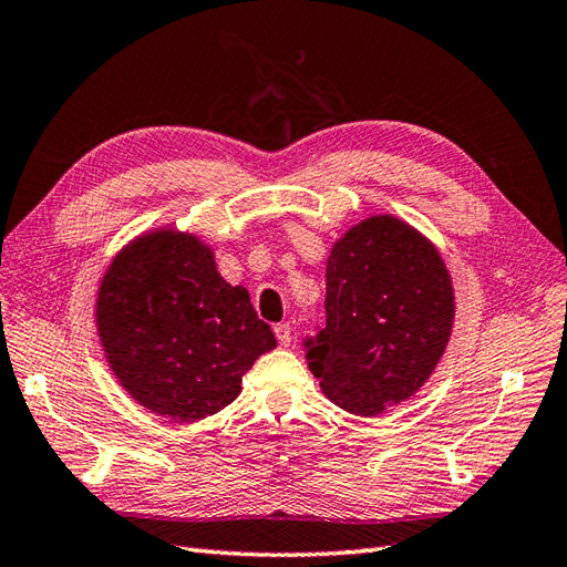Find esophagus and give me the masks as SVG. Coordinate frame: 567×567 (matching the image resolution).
Wrapping results in <instances>:
<instances>
[{"mask_svg":"<svg viewBox=\"0 0 567 567\" xmlns=\"http://www.w3.org/2000/svg\"><path fill=\"white\" fill-rule=\"evenodd\" d=\"M274 333H277V340L281 348H288L290 340H293V336H290V323H277L274 326Z\"/></svg>","mask_w":567,"mask_h":567,"instance_id":"1","label":"esophagus"}]
</instances>
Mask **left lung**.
<instances>
[{"label": "left lung", "mask_w": 567, "mask_h": 567, "mask_svg": "<svg viewBox=\"0 0 567 567\" xmlns=\"http://www.w3.org/2000/svg\"><path fill=\"white\" fill-rule=\"evenodd\" d=\"M454 312L435 244L400 217H367L326 260V326L305 340L307 367L333 404L375 416L431 379Z\"/></svg>", "instance_id": "1"}]
</instances>
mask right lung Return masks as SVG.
I'll list each match as a JSON object with an SVG mask.
<instances>
[{
	"label": "right lung",
	"instance_id": "obj_1",
	"mask_svg": "<svg viewBox=\"0 0 567 567\" xmlns=\"http://www.w3.org/2000/svg\"><path fill=\"white\" fill-rule=\"evenodd\" d=\"M96 331L130 398L175 423L217 414L277 348L244 286L219 277L198 236L161 227L120 250L96 293Z\"/></svg>",
	"mask_w": 567,
	"mask_h": 567
}]
</instances>
